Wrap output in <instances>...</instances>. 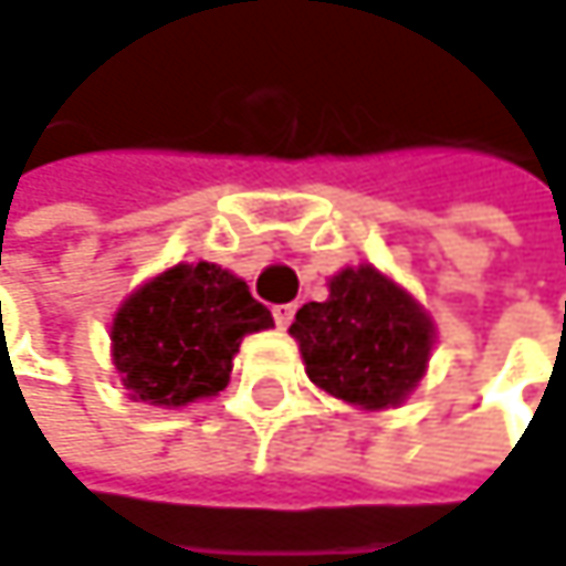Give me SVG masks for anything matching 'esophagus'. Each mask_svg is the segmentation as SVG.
I'll use <instances>...</instances> for the list:
<instances>
[{
    "label": "esophagus",
    "mask_w": 566,
    "mask_h": 566,
    "mask_svg": "<svg viewBox=\"0 0 566 566\" xmlns=\"http://www.w3.org/2000/svg\"><path fill=\"white\" fill-rule=\"evenodd\" d=\"M294 311H297V307H294V304H279V307H272V314H275V324H279V327H287V324H291V321H294Z\"/></svg>",
    "instance_id": "1"
}]
</instances>
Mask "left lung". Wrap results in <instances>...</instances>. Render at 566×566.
Returning <instances> with one entry per match:
<instances>
[{
    "instance_id": "1",
    "label": "left lung",
    "mask_w": 566,
    "mask_h": 566,
    "mask_svg": "<svg viewBox=\"0 0 566 566\" xmlns=\"http://www.w3.org/2000/svg\"><path fill=\"white\" fill-rule=\"evenodd\" d=\"M291 336L314 386L336 398L379 411L405 401L431 356V321L373 265L343 269L327 301L294 314Z\"/></svg>"
}]
</instances>
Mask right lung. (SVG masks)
Returning a JSON list of instances; mask_svg holds the SVG:
<instances>
[{
	"instance_id": "right-lung-1",
	"label": "right lung",
	"mask_w": 566,
	"mask_h": 566,
	"mask_svg": "<svg viewBox=\"0 0 566 566\" xmlns=\"http://www.w3.org/2000/svg\"><path fill=\"white\" fill-rule=\"evenodd\" d=\"M272 324L242 279L210 262L175 265L119 307L113 359L132 398L178 408L227 388L242 336Z\"/></svg>"
}]
</instances>
